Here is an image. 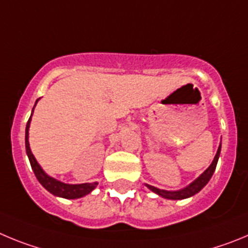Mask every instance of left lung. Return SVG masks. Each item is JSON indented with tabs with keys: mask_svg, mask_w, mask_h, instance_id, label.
Here are the masks:
<instances>
[{
	"mask_svg": "<svg viewBox=\"0 0 248 248\" xmlns=\"http://www.w3.org/2000/svg\"><path fill=\"white\" fill-rule=\"evenodd\" d=\"M220 151H221V146L218 147L217 149V153H216L215 158H214L213 163H211V166L204 171V173L200 175L199 178L196 180H194L189 186L186 188L182 189V190H178V191H167V190H160V189L155 188V186H152V185H147L149 189H151L153 193L158 194L160 195L162 198H166V199H173V200H182V199H186L189 196H193L195 195L196 193H199L202 188H204L205 185L207 184V182L210 180V178L213 177L214 171L216 169V164H217V160H218V155H220Z\"/></svg>",
	"mask_w": 248,
	"mask_h": 248,
	"instance_id": "obj_1",
	"label": "left lung"
}]
</instances>
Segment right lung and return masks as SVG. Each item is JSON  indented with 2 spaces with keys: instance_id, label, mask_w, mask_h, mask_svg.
<instances>
[{
  "instance_id": "add662e5",
  "label": "right lung",
  "mask_w": 248,
  "mask_h": 248,
  "mask_svg": "<svg viewBox=\"0 0 248 248\" xmlns=\"http://www.w3.org/2000/svg\"><path fill=\"white\" fill-rule=\"evenodd\" d=\"M38 101V100H37ZM35 101V104H37ZM30 122L31 117L27 122L26 126V151L27 155L30 158L31 166H32L33 171H34L35 177L39 180L44 188L49 191V193L54 194L57 196H62V198H65V199H77V198H81V196L86 195V194L90 193L91 190L95 189V186L97 185V183H85V184H64V183L59 182V180H55L54 178H50L49 175H46L43 171V169L41 168V166L38 164V162L35 160L34 155H32L30 148V142H28V128H30Z\"/></svg>"
}]
</instances>
